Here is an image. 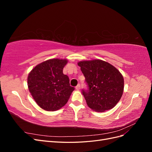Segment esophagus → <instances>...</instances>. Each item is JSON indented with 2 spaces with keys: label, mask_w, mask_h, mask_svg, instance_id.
<instances>
[{
  "label": "esophagus",
  "mask_w": 152,
  "mask_h": 152,
  "mask_svg": "<svg viewBox=\"0 0 152 152\" xmlns=\"http://www.w3.org/2000/svg\"><path fill=\"white\" fill-rule=\"evenodd\" d=\"M75 89L77 90H79L80 89V84H78L76 87H75Z\"/></svg>",
  "instance_id": "obj_1"
}]
</instances>
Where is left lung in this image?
<instances>
[{
	"mask_svg": "<svg viewBox=\"0 0 152 152\" xmlns=\"http://www.w3.org/2000/svg\"><path fill=\"white\" fill-rule=\"evenodd\" d=\"M78 65L88 87L82 91L88 107L99 112L113 108L124 91V78L120 72L100 59L80 61Z\"/></svg>",
	"mask_w": 152,
	"mask_h": 152,
	"instance_id": "left-lung-1",
	"label": "left lung"
}]
</instances>
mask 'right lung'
Wrapping results in <instances>:
<instances>
[{
	"label": "right lung",
	"mask_w": 152,
	"mask_h": 152,
	"mask_svg": "<svg viewBox=\"0 0 152 152\" xmlns=\"http://www.w3.org/2000/svg\"><path fill=\"white\" fill-rule=\"evenodd\" d=\"M67 59H51L37 65L29 73L28 87L35 102L46 111H56L65 106L75 89L63 69Z\"/></svg>",
	"instance_id": "add662e5"
}]
</instances>
